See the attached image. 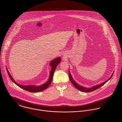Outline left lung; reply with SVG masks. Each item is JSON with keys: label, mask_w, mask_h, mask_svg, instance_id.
Instances as JSON below:
<instances>
[{"label": "left lung", "mask_w": 122, "mask_h": 122, "mask_svg": "<svg viewBox=\"0 0 122 122\" xmlns=\"http://www.w3.org/2000/svg\"><path fill=\"white\" fill-rule=\"evenodd\" d=\"M114 72L113 73L112 75L111 76L109 77V78L108 79H107V81H105L104 82L101 84H99L98 85H96L95 86H94L92 87H91V88H86V87H83L82 86H80L79 84H77L75 81L73 79L72 76H71V74L70 73V70H69V77H70V81L71 82L72 85L76 87V89H77L78 90H79V91H81V92H92V91H93L94 90H97V89H99L100 88V87H102V86H103L104 85L105 83H106L109 80H110L111 79V78L112 77L113 75V74H114Z\"/></svg>", "instance_id": "8db88e82"}]
</instances>
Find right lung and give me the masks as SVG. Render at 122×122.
<instances>
[{
    "instance_id": "right-lung-1",
    "label": "right lung",
    "mask_w": 122,
    "mask_h": 122,
    "mask_svg": "<svg viewBox=\"0 0 122 122\" xmlns=\"http://www.w3.org/2000/svg\"><path fill=\"white\" fill-rule=\"evenodd\" d=\"M61 61V57H57L56 59H55L54 60H52L50 63V65L51 66V71L50 72V76L48 80L44 84L39 86H23V85H20L17 84L13 79V78L12 77V76H11L10 73L9 72L8 70H7V69L6 68V70L7 72V73L8 74V76L10 77V78L11 79V80L15 83V84L17 86H18L19 87L25 90L26 91H28L30 92H39L41 91H42L44 90H45L46 89L47 87H48L52 80V77L53 76V74L54 72L55 71V70L56 69L57 66L58 65V64L60 63Z\"/></svg>"
}]
</instances>
